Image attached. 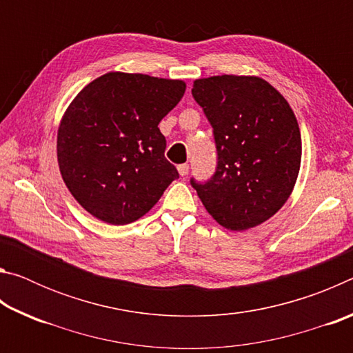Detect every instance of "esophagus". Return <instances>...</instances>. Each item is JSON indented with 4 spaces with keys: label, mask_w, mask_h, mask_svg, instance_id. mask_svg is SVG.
Segmentation results:
<instances>
[{
    "label": "esophagus",
    "mask_w": 353,
    "mask_h": 353,
    "mask_svg": "<svg viewBox=\"0 0 353 353\" xmlns=\"http://www.w3.org/2000/svg\"><path fill=\"white\" fill-rule=\"evenodd\" d=\"M177 171H179V174H181L182 177L187 176V174H188V165H187V163L179 165V166H177Z\"/></svg>",
    "instance_id": "esophagus-1"
}]
</instances>
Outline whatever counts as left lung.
I'll return each instance as SVG.
<instances>
[{"label":"left lung","mask_w":353,"mask_h":353,"mask_svg":"<svg viewBox=\"0 0 353 353\" xmlns=\"http://www.w3.org/2000/svg\"><path fill=\"white\" fill-rule=\"evenodd\" d=\"M191 93L212 124L218 149L214 176L191 185L227 230L263 224L288 201L301 170L302 140L294 112L259 76L202 77L193 82Z\"/></svg>","instance_id":"left-lung-1"}]
</instances>
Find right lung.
Masks as SVG:
<instances>
[{
    "label": "right lung",
    "mask_w": 353,
    "mask_h": 353,
    "mask_svg": "<svg viewBox=\"0 0 353 353\" xmlns=\"http://www.w3.org/2000/svg\"><path fill=\"white\" fill-rule=\"evenodd\" d=\"M187 83L109 71L87 83L57 129V163L82 208L107 224L124 225L151 210L179 172L165 159L162 118Z\"/></svg>",
    "instance_id": "obj_1"
}]
</instances>
